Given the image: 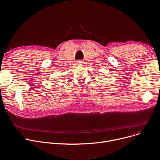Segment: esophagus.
Returning a JSON list of instances; mask_svg holds the SVG:
<instances>
[{
	"mask_svg": "<svg viewBox=\"0 0 160 160\" xmlns=\"http://www.w3.org/2000/svg\"><path fill=\"white\" fill-rule=\"evenodd\" d=\"M77 63H78V65L81 66V65H82V61H81V60H79V61H78V62H77Z\"/></svg>",
	"mask_w": 160,
	"mask_h": 160,
	"instance_id": "esophagus-1",
	"label": "esophagus"
}]
</instances>
